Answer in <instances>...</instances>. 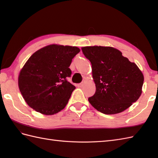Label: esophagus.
<instances>
[{
  "label": "esophagus",
  "instance_id": "obj_1",
  "mask_svg": "<svg viewBox=\"0 0 158 158\" xmlns=\"http://www.w3.org/2000/svg\"><path fill=\"white\" fill-rule=\"evenodd\" d=\"M84 84H85V83H84V82H82V83H79V84L77 85V86L79 87V88H81V87H83V85H84Z\"/></svg>",
  "mask_w": 158,
  "mask_h": 158
}]
</instances>
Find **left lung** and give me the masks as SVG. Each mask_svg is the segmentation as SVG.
<instances>
[{"instance_id": "1", "label": "left lung", "mask_w": 158, "mask_h": 158, "mask_svg": "<svg viewBox=\"0 0 158 158\" xmlns=\"http://www.w3.org/2000/svg\"><path fill=\"white\" fill-rule=\"evenodd\" d=\"M81 49L92 64L96 92L88 100L97 110L106 115L117 114L139 98L144 77L135 63L111 47L90 46Z\"/></svg>"}]
</instances>
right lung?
<instances>
[{
	"mask_svg": "<svg viewBox=\"0 0 158 158\" xmlns=\"http://www.w3.org/2000/svg\"><path fill=\"white\" fill-rule=\"evenodd\" d=\"M80 52L77 47L50 45L30 57L19 73V88L26 102L47 115L62 110L75 87L67 81L69 66Z\"/></svg>",
	"mask_w": 158,
	"mask_h": 158,
	"instance_id": "1",
	"label": "right lung"
}]
</instances>
